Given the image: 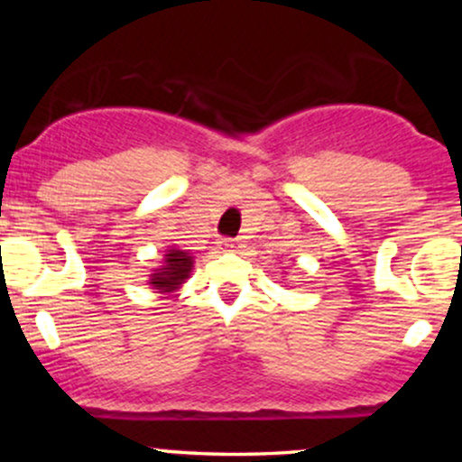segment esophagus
<instances>
[{
	"label": "esophagus",
	"instance_id": "1",
	"mask_svg": "<svg viewBox=\"0 0 462 462\" xmlns=\"http://www.w3.org/2000/svg\"><path fill=\"white\" fill-rule=\"evenodd\" d=\"M221 243H224V245L230 247V249L236 247V238H224V241H221Z\"/></svg>",
	"mask_w": 462,
	"mask_h": 462
}]
</instances>
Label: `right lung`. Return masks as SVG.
I'll use <instances>...</instances> for the list:
<instances>
[{
    "instance_id": "obj_1",
    "label": "right lung",
    "mask_w": 462,
    "mask_h": 462,
    "mask_svg": "<svg viewBox=\"0 0 462 462\" xmlns=\"http://www.w3.org/2000/svg\"><path fill=\"white\" fill-rule=\"evenodd\" d=\"M190 269H193V258L189 256V252L173 247L169 249V254H164L162 267L152 273L150 284L158 289V293H171L189 278Z\"/></svg>"
}]
</instances>
